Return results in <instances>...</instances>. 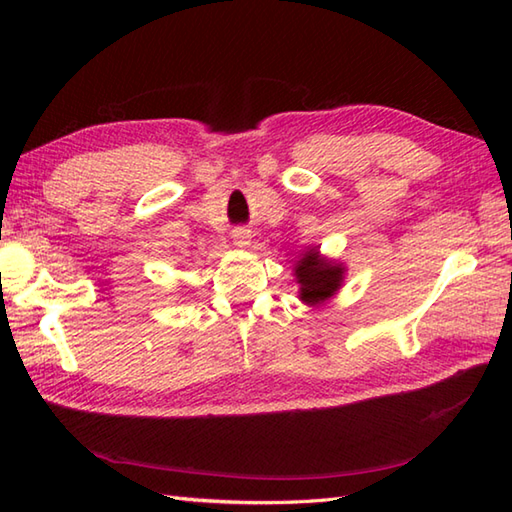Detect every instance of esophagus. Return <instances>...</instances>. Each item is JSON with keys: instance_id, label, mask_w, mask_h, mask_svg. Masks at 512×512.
Returning <instances> with one entry per match:
<instances>
[{"instance_id": "34e87169", "label": "esophagus", "mask_w": 512, "mask_h": 512, "mask_svg": "<svg viewBox=\"0 0 512 512\" xmlns=\"http://www.w3.org/2000/svg\"><path fill=\"white\" fill-rule=\"evenodd\" d=\"M233 244L237 248H248L250 246V231H248V228H235V231H233Z\"/></svg>"}]
</instances>
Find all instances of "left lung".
Returning <instances> with one entry per match:
<instances>
[{"label":"left lung","mask_w":512,"mask_h":512,"mask_svg":"<svg viewBox=\"0 0 512 512\" xmlns=\"http://www.w3.org/2000/svg\"><path fill=\"white\" fill-rule=\"evenodd\" d=\"M292 275L299 284V299L310 308H319L341 290L345 266L321 255L319 246H312L297 259Z\"/></svg>","instance_id":"1"}]
</instances>
